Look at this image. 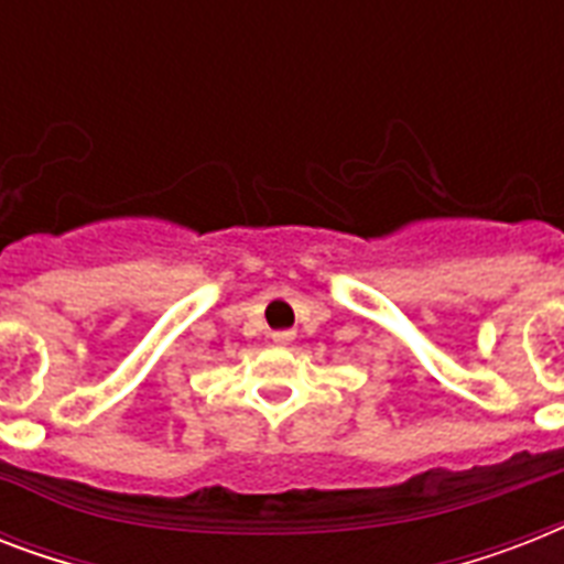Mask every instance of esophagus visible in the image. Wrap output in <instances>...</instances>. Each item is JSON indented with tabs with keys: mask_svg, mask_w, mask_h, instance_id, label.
Listing matches in <instances>:
<instances>
[{
	"mask_svg": "<svg viewBox=\"0 0 564 564\" xmlns=\"http://www.w3.org/2000/svg\"><path fill=\"white\" fill-rule=\"evenodd\" d=\"M292 339H295V334H292V330H278V334H272L274 345H292Z\"/></svg>",
	"mask_w": 564,
	"mask_h": 564,
	"instance_id": "1",
	"label": "esophagus"
}]
</instances>
